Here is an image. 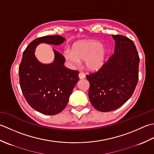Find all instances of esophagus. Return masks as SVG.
Listing matches in <instances>:
<instances>
[{
	"mask_svg": "<svg viewBox=\"0 0 154 154\" xmlns=\"http://www.w3.org/2000/svg\"><path fill=\"white\" fill-rule=\"evenodd\" d=\"M79 78H80V79H84V78H86V74L83 72H80L79 73Z\"/></svg>",
	"mask_w": 154,
	"mask_h": 154,
	"instance_id": "obj_1",
	"label": "esophagus"
}]
</instances>
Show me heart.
Segmentation results:
<instances>
[{
	"label": "heart",
	"instance_id": "1",
	"mask_svg": "<svg viewBox=\"0 0 154 154\" xmlns=\"http://www.w3.org/2000/svg\"><path fill=\"white\" fill-rule=\"evenodd\" d=\"M107 50L103 46L94 40H87L76 43L72 48V52L65 51L64 56L67 60L74 65H78L80 61H85L88 69L97 70L105 62Z\"/></svg>",
	"mask_w": 154,
	"mask_h": 154
}]
</instances>
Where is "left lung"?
Here are the masks:
<instances>
[{
  "mask_svg": "<svg viewBox=\"0 0 154 154\" xmlns=\"http://www.w3.org/2000/svg\"><path fill=\"white\" fill-rule=\"evenodd\" d=\"M114 53L94 73L86 75L90 82L89 98L100 112H110L130 99L138 81L140 57L132 40L112 35Z\"/></svg>",
  "mask_w": 154,
  "mask_h": 154,
  "instance_id": "left-lung-1",
  "label": "left lung"
}]
</instances>
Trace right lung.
I'll use <instances>...</instances> for the list:
<instances>
[{
    "instance_id": "1",
    "label": "right lung",
    "mask_w": 154,
    "mask_h": 154,
    "mask_svg": "<svg viewBox=\"0 0 154 154\" xmlns=\"http://www.w3.org/2000/svg\"><path fill=\"white\" fill-rule=\"evenodd\" d=\"M64 41V38L58 35L34 40L24 50L18 69L20 88L26 102L33 109L46 115L57 114L66 108L79 80V72L65 67V58L55 50L54 60L49 64L40 63L34 51L40 43L59 45Z\"/></svg>"
}]
</instances>
